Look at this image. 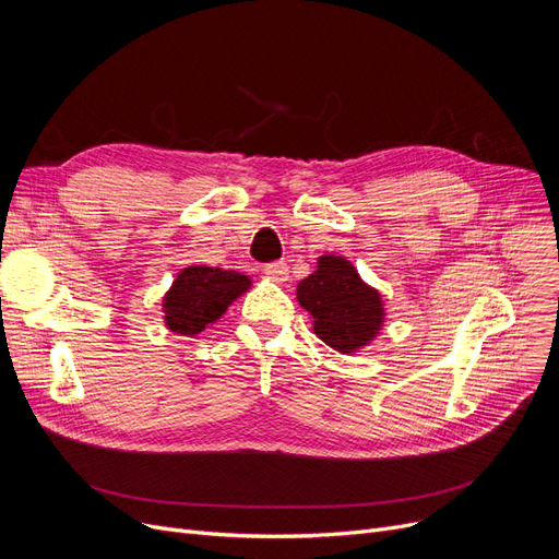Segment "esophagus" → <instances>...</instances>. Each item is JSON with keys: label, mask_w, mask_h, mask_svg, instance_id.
<instances>
[{"label": "esophagus", "mask_w": 559, "mask_h": 559, "mask_svg": "<svg viewBox=\"0 0 559 559\" xmlns=\"http://www.w3.org/2000/svg\"><path fill=\"white\" fill-rule=\"evenodd\" d=\"M262 274H264V278H270V281H274V283H283V281H287V276H289V267H287V262L278 260V262L264 264Z\"/></svg>", "instance_id": "obj_1"}]
</instances>
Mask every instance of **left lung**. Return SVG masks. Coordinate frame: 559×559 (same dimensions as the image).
<instances>
[{
  "instance_id": "8db88e82",
  "label": "left lung",
  "mask_w": 559,
  "mask_h": 559,
  "mask_svg": "<svg viewBox=\"0 0 559 559\" xmlns=\"http://www.w3.org/2000/svg\"><path fill=\"white\" fill-rule=\"evenodd\" d=\"M297 301L310 312L314 335L340 354L367 346L385 321L378 289L342 255L317 260V270L297 285Z\"/></svg>"
}]
</instances>
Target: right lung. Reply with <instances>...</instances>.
<instances>
[{"instance_id":"obj_1","label":"right lung","mask_w":559,"mask_h":559,"mask_svg":"<svg viewBox=\"0 0 559 559\" xmlns=\"http://www.w3.org/2000/svg\"><path fill=\"white\" fill-rule=\"evenodd\" d=\"M251 287V278L209 264L186 267L163 299L165 324L171 333L199 335L226 312V308Z\"/></svg>"}]
</instances>
